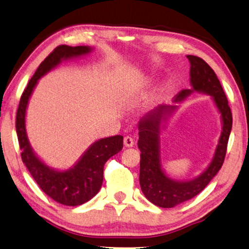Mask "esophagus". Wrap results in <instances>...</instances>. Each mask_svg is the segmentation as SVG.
<instances>
[{
	"instance_id": "esophagus-1",
	"label": "esophagus",
	"mask_w": 249,
	"mask_h": 249,
	"mask_svg": "<svg viewBox=\"0 0 249 249\" xmlns=\"http://www.w3.org/2000/svg\"><path fill=\"white\" fill-rule=\"evenodd\" d=\"M124 144H125V147H133L134 146V139L130 136L124 137Z\"/></svg>"
}]
</instances>
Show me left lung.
Instances as JSON below:
<instances>
[{
    "label": "left lung",
    "instance_id": "left-lung-1",
    "mask_svg": "<svg viewBox=\"0 0 249 249\" xmlns=\"http://www.w3.org/2000/svg\"><path fill=\"white\" fill-rule=\"evenodd\" d=\"M191 62V84L193 89H183L175 96V102L182 101L194 90L210 94L213 98L223 122V130L220 136L213 160L203 173L189 182H176L169 178L160 165L159 134L160 124L164 115L175 109V107L161 106L159 109L144 116L139 123L138 148L140 150L139 183L143 195L153 205L161 208H172L178 203L192 199L203 191L214 178L224 162L228 142L232 129V112L227 96L214 71L195 55H187Z\"/></svg>",
    "mask_w": 249,
    "mask_h": 249
}]
</instances>
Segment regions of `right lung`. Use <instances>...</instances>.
<instances>
[{
    "label": "right lung",
    "mask_w": 249,
    "mask_h": 249,
    "mask_svg": "<svg viewBox=\"0 0 249 249\" xmlns=\"http://www.w3.org/2000/svg\"><path fill=\"white\" fill-rule=\"evenodd\" d=\"M91 49L86 46H58L39 65L22 92L16 114V133L21 150V160L36 183L53 200L65 206H79L91 199L100 191L105 163L123 148V136L116 135L98 140L89 147L74 168L58 172L50 169L39 160L31 149L25 127L26 107L38 79L60 64L62 60L87 54Z\"/></svg>",
    "instance_id": "1"
}]
</instances>
